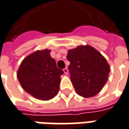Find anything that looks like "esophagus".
I'll return each mask as SVG.
<instances>
[{"mask_svg": "<svg viewBox=\"0 0 129 129\" xmlns=\"http://www.w3.org/2000/svg\"><path fill=\"white\" fill-rule=\"evenodd\" d=\"M63 72H64V73L66 75H67L68 73H69V70H68V69H67V68H65V69H63Z\"/></svg>", "mask_w": 129, "mask_h": 129, "instance_id": "obj_1", "label": "esophagus"}]
</instances>
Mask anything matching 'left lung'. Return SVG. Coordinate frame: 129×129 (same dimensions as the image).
I'll use <instances>...</instances> for the list:
<instances>
[{"instance_id": "8db88e82", "label": "left lung", "mask_w": 129, "mask_h": 129, "mask_svg": "<svg viewBox=\"0 0 129 129\" xmlns=\"http://www.w3.org/2000/svg\"><path fill=\"white\" fill-rule=\"evenodd\" d=\"M71 81L75 91L84 98L100 92L108 81L110 66L104 56L89 45L78 46L68 51Z\"/></svg>"}]
</instances>
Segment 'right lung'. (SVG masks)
<instances>
[{
	"label": "right lung",
	"instance_id": "right-lung-1",
	"mask_svg": "<svg viewBox=\"0 0 129 129\" xmlns=\"http://www.w3.org/2000/svg\"><path fill=\"white\" fill-rule=\"evenodd\" d=\"M51 50H38L22 60L17 71V78L22 88L34 98L48 101L59 91L63 70L57 68L51 58Z\"/></svg>",
	"mask_w": 129,
	"mask_h": 129
}]
</instances>
